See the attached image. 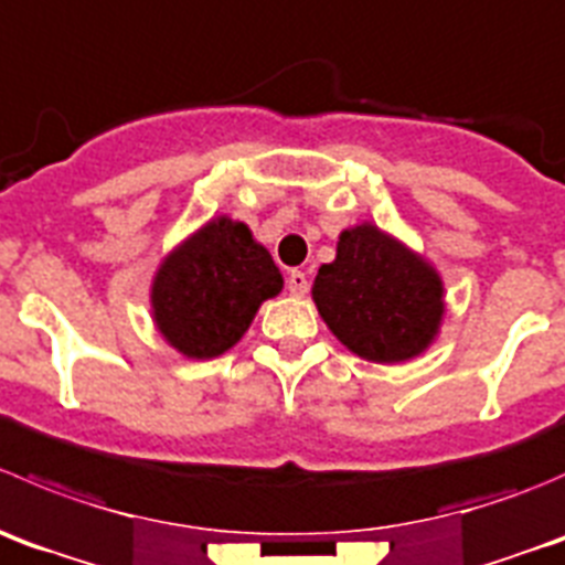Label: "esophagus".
Here are the masks:
<instances>
[{"label":"esophagus","mask_w":565,"mask_h":565,"mask_svg":"<svg viewBox=\"0 0 565 565\" xmlns=\"http://www.w3.org/2000/svg\"><path fill=\"white\" fill-rule=\"evenodd\" d=\"M307 288H310V282H307L305 271H299V269L290 271V275H288V290H290V296H305Z\"/></svg>","instance_id":"34e87169"}]
</instances>
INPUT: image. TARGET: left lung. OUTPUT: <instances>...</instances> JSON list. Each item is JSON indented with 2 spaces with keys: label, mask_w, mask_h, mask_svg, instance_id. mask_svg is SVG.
Returning a JSON list of instances; mask_svg holds the SVG:
<instances>
[{
  "label": "left lung",
  "mask_w": 565,
  "mask_h": 565,
  "mask_svg": "<svg viewBox=\"0 0 565 565\" xmlns=\"http://www.w3.org/2000/svg\"><path fill=\"white\" fill-rule=\"evenodd\" d=\"M312 301L334 338L367 362L395 365L437 340L445 285L420 253L362 222L338 238V255L312 282Z\"/></svg>",
  "instance_id": "8db88e82"
}]
</instances>
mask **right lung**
Wrapping results in <instances>:
<instances>
[{"mask_svg": "<svg viewBox=\"0 0 565 565\" xmlns=\"http://www.w3.org/2000/svg\"><path fill=\"white\" fill-rule=\"evenodd\" d=\"M280 290V269L253 231L214 216L161 260L150 310L172 349L189 360H214L244 338L258 307Z\"/></svg>", "mask_w": 565, "mask_h": 565, "instance_id": "add662e5", "label": "right lung"}]
</instances>
